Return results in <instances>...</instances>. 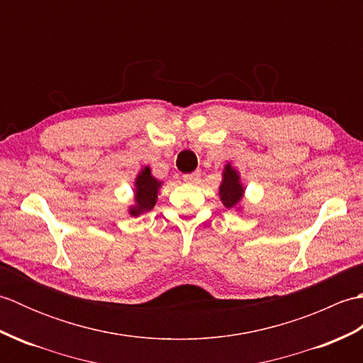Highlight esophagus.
Masks as SVG:
<instances>
[{
  "mask_svg": "<svg viewBox=\"0 0 363 363\" xmlns=\"http://www.w3.org/2000/svg\"><path fill=\"white\" fill-rule=\"evenodd\" d=\"M182 177H184V181H186V182L196 184V182H199V179H201V172H199V169H196V172L189 173V174H184Z\"/></svg>",
  "mask_w": 363,
  "mask_h": 363,
  "instance_id": "34e87169",
  "label": "esophagus"
}]
</instances>
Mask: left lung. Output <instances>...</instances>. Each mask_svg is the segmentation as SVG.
<instances>
[{"label":"left lung","mask_w":363,"mask_h":363,"mask_svg":"<svg viewBox=\"0 0 363 363\" xmlns=\"http://www.w3.org/2000/svg\"><path fill=\"white\" fill-rule=\"evenodd\" d=\"M245 189L240 184V176L229 164L223 172V182L220 186V198L228 209H233L243 198Z\"/></svg>","instance_id":"left-lung-1"}]
</instances>
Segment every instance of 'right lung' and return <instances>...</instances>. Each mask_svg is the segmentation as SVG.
Returning <instances> with one entry per match:
<instances>
[{"instance_id": "1", "label": "right lung", "mask_w": 363, "mask_h": 363, "mask_svg": "<svg viewBox=\"0 0 363 363\" xmlns=\"http://www.w3.org/2000/svg\"><path fill=\"white\" fill-rule=\"evenodd\" d=\"M160 186L162 182L151 176L150 167H145L135 179V206L130 207L129 213L135 217V215L151 211L157 201V191Z\"/></svg>"}]
</instances>
